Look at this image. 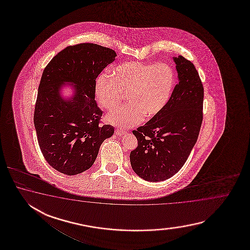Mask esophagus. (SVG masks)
Instances as JSON below:
<instances>
[{"label":"esophagus","mask_w":250,"mask_h":250,"mask_svg":"<svg viewBox=\"0 0 250 250\" xmlns=\"http://www.w3.org/2000/svg\"><path fill=\"white\" fill-rule=\"evenodd\" d=\"M115 133L118 136H123V135L126 134V131H123L122 129H115Z\"/></svg>","instance_id":"34e87169"}]
</instances>
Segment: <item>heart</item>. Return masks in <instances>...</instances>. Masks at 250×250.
Instances as JSON below:
<instances>
[{"label":"heart","mask_w":250,"mask_h":250,"mask_svg":"<svg viewBox=\"0 0 250 250\" xmlns=\"http://www.w3.org/2000/svg\"><path fill=\"white\" fill-rule=\"evenodd\" d=\"M175 72L165 62H128L119 64L110 75L101 74L95 83L96 100L106 110L127 104L109 113L106 122L122 128L134 127L156 117L169 103L175 85Z\"/></svg>","instance_id":"b5f03b06"}]
</instances>
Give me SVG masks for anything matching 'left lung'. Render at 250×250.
Instances as JSON below:
<instances>
[{
	"label": "left lung",
	"instance_id": "1",
	"mask_svg": "<svg viewBox=\"0 0 250 250\" xmlns=\"http://www.w3.org/2000/svg\"><path fill=\"white\" fill-rule=\"evenodd\" d=\"M179 83L156 117L132 133L138 146L130 152L133 170L145 181H165L186 163L197 142L203 121L204 87L194 64L173 57Z\"/></svg>",
	"mask_w": 250,
	"mask_h": 250
}]
</instances>
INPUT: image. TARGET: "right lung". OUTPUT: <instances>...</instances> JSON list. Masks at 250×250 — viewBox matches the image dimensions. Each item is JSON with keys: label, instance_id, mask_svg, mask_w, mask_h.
I'll return each instance as SVG.
<instances>
[{"label": "right lung", "instance_id": "obj_1", "mask_svg": "<svg viewBox=\"0 0 250 250\" xmlns=\"http://www.w3.org/2000/svg\"><path fill=\"white\" fill-rule=\"evenodd\" d=\"M116 56L110 48L80 43L61 51L42 71L34 113L38 144L48 164L66 175L88 170L102 143L113 135L111 125H100L95 83ZM65 83L75 85L68 100L60 95Z\"/></svg>", "mask_w": 250, "mask_h": 250}]
</instances>
